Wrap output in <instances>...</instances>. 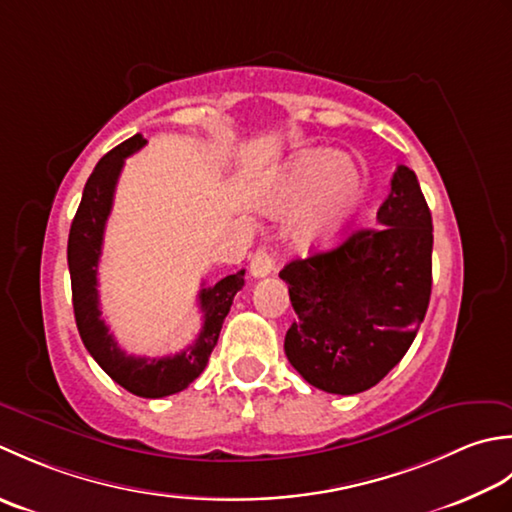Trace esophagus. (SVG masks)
Here are the masks:
<instances>
[{"instance_id": "obj_1", "label": "esophagus", "mask_w": 512, "mask_h": 512, "mask_svg": "<svg viewBox=\"0 0 512 512\" xmlns=\"http://www.w3.org/2000/svg\"><path fill=\"white\" fill-rule=\"evenodd\" d=\"M274 269H276L274 256H271L267 249H256L252 260H249V274H252L254 278H265Z\"/></svg>"}]
</instances>
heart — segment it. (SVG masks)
Returning <instances> with one entry per match:
<instances>
[{"instance_id":"b5f03b06","label":"heart","mask_w":512,"mask_h":512,"mask_svg":"<svg viewBox=\"0 0 512 512\" xmlns=\"http://www.w3.org/2000/svg\"><path fill=\"white\" fill-rule=\"evenodd\" d=\"M364 168L331 148L298 152L271 190V210L296 214L298 241H331L351 223L364 196Z\"/></svg>"}]
</instances>
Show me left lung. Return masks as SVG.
<instances>
[{
  "instance_id": "1",
  "label": "left lung",
  "mask_w": 512,
  "mask_h": 512,
  "mask_svg": "<svg viewBox=\"0 0 512 512\" xmlns=\"http://www.w3.org/2000/svg\"><path fill=\"white\" fill-rule=\"evenodd\" d=\"M433 221L406 165H398L378 227L280 271L298 320L285 353L311 387L353 395L375 387L404 353L429 309Z\"/></svg>"
}]
</instances>
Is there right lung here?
I'll return each mask as SVG.
<instances>
[{"instance_id":"obj_1","label":"right lung","mask_w":512,"mask_h":512,"mask_svg":"<svg viewBox=\"0 0 512 512\" xmlns=\"http://www.w3.org/2000/svg\"><path fill=\"white\" fill-rule=\"evenodd\" d=\"M148 143L141 134L123 141L110 150L92 170L83 187L79 210L72 218L68 236V269L72 285V307L79 336L92 358L110 378L139 398H165L179 393L203 373L210 353L218 342L223 320L229 314L236 291L245 285V269L218 280L214 287L201 289L198 305L203 311V329L198 338L176 356L137 358L128 356L101 318L97 267L103 245V229L112 210L114 187H117L123 161Z\"/></svg>"}]
</instances>
